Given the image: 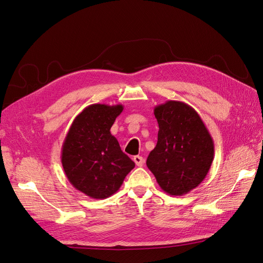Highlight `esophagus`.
<instances>
[{"label": "esophagus", "mask_w": 263, "mask_h": 263, "mask_svg": "<svg viewBox=\"0 0 263 263\" xmlns=\"http://www.w3.org/2000/svg\"><path fill=\"white\" fill-rule=\"evenodd\" d=\"M133 160H134V162L136 163V165L137 166H142L144 165V158H142L141 156H135L134 158H133Z\"/></svg>", "instance_id": "1"}]
</instances>
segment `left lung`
I'll return each mask as SVG.
<instances>
[{
  "mask_svg": "<svg viewBox=\"0 0 263 263\" xmlns=\"http://www.w3.org/2000/svg\"><path fill=\"white\" fill-rule=\"evenodd\" d=\"M158 141L147 158L148 169L165 193L184 195L208 176L214 141L201 116L181 101L157 105Z\"/></svg>",
  "mask_w": 263,
  "mask_h": 263,
  "instance_id": "left-lung-1",
  "label": "left lung"
}]
</instances>
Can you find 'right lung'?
<instances>
[{
    "label": "right lung",
    "mask_w": 263,
    "mask_h": 263,
    "mask_svg": "<svg viewBox=\"0 0 263 263\" xmlns=\"http://www.w3.org/2000/svg\"><path fill=\"white\" fill-rule=\"evenodd\" d=\"M122 104L86 106L71 124L61 148V163L69 182L86 196L104 200L122 186L135 162L110 134Z\"/></svg>",
    "instance_id": "obj_1"
}]
</instances>
